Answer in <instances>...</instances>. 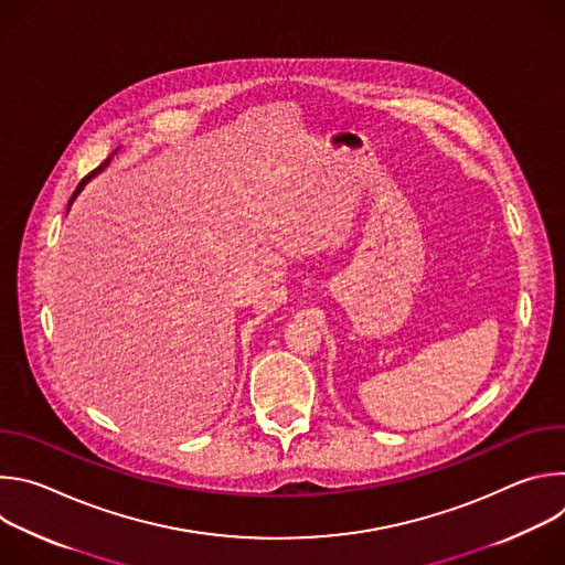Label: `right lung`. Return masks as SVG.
Instances as JSON below:
<instances>
[{"mask_svg": "<svg viewBox=\"0 0 565 565\" xmlns=\"http://www.w3.org/2000/svg\"><path fill=\"white\" fill-rule=\"evenodd\" d=\"M109 160H111V156H109V158H107V160H105V163H103V166H100V168H98V170H96V172H92V174H89V177H85V179H83V181H79V185H77V188H75V192H73V196H71V201H68V207H71V203H73V201H75V196H77V194H79V192H83V188H85V185H87V183H89V179H94V177H96V174H98V172H103V170H105V168H107V166H109Z\"/></svg>", "mask_w": 565, "mask_h": 565, "instance_id": "1", "label": "right lung"}]
</instances>
